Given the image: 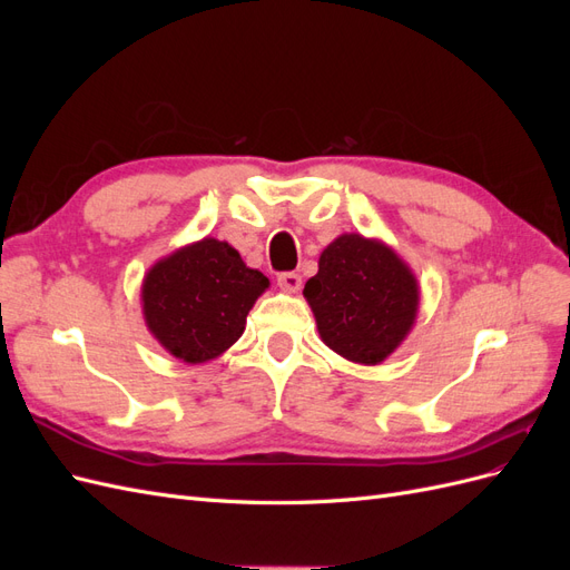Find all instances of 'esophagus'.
Segmentation results:
<instances>
[{
	"label": "esophagus",
	"mask_w": 570,
	"mask_h": 570,
	"mask_svg": "<svg viewBox=\"0 0 570 570\" xmlns=\"http://www.w3.org/2000/svg\"><path fill=\"white\" fill-rule=\"evenodd\" d=\"M278 285L285 289V292H299L302 289V275L299 273H281L278 275Z\"/></svg>",
	"instance_id": "1"
}]
</instances>
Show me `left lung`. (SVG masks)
<instances>
[{
    "label": "left lung",
    "mask_w": 570,
    "mask_h": 570,
    "mask_svg": "<svg viewBox=\"0 0 570 570\" xmlns=\"http://www.w3.org/2000/svg\"><path fill=\"white\" fill-rule=\"evenodd\" d=\"M321 340L354 364L375 366L409 335L419 314L416 275L381 239L344 233L304 285Z\"/></svg>",
    "instance_id": "left-lung-1"
}]
</instances>
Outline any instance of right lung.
<instances>
[{"label":"right lung","mask_w":570,"mask_h":570,"mask_svg":"<svg viewBox=\"0 0 570 570\" xmlns=\"http://www.w3.org/2000/svg\"><path fill=\"white\" fill-rule=\"evenodd\" d=\"M268 278L249 268L228 243L204 237L154 264L142 281L149 333L185 364L220 356L245 333Z\"/></svg>","instance_id":"right-lung-1"}]
</instances>
